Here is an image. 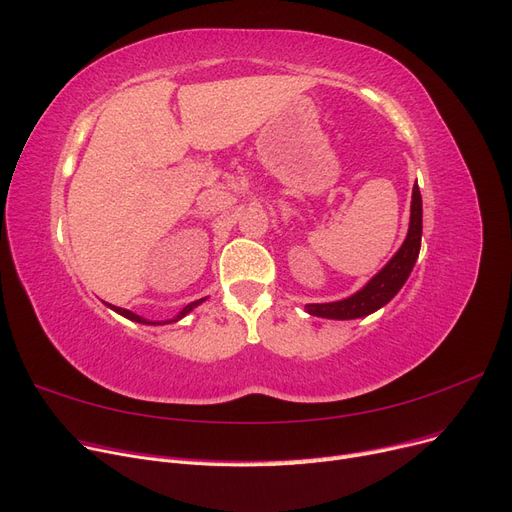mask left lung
<instances>
[{
    "label": "left lung",
    "instance_id": "left-lung-1",
    "mask_svg": "<svg viewBox=\"0 0 512 512\" xmlns=\"http://www.w3.org/2000/svg\"><path fill=\"white\" fill-rule=\"evenodd\" d=\"M421 235H423V200L418 185L412 188V205H410V228L406 241L401 243L397 254L386 262V267L376 273L371 280L352 297L333 301V303H309L305 305L307 314L331 320H352L374 314L376 309L384 307L406 284L412 273L414 262L421 252Z\"/></svg>",
    "mask_w": 512,
    "mask_h": 512
}]
</instances>
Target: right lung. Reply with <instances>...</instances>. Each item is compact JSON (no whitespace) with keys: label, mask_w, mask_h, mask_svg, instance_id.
<instances>
[{"label":"right lung","mask_w":512,"mask_h":512,"mask_svg":"<svg viewBox=\"0 0 512 512\" xmlns=\"http://www.w3.org/2000/svg\"><path fill=\"white\" fill-rule=\"evenodd\" d=\"M205 299H198V301H194V303H190V305H185L183 309H181V312L173 318V320H166V322H175V320H181L185 314H190L192 312V309L196 307V305H200V303H203ZM108 307H111V309H115V312L117 314H121V316H126V318H130V320H134V322H143V324H149L143 316H138V314H134V312H130V309H123V307H115V305H108ZM153 324H156V322H153Z\"/></svg>","instance_id":"add662e5"}]
</instances>
